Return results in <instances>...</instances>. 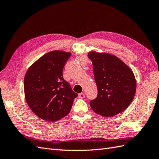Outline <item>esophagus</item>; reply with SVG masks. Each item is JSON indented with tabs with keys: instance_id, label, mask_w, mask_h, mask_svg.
<instances>
[{
	"instance_id": "obj_1",
	"label": "esophagus",
	"mask_w": 159,
	"mask_h": 159,
	"mask_svg": "<svg viewBox=\"0 0 159 159\" xmlns=\"http://www.w3.org/2000/svg\"><path fill=\"white\" fill-rule=\"evenodd\" d=\"M78 98L79 99H83L84 98V94L83 93H79V95H78Z\"/></svg>"
}]
</instances>
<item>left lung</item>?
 <instances>
[{"label":"left lung","instance_id":"1","mask_svg":"<svg viewBox=\"0 0 159 159\" xmlns=\"http://www.w3.org/2000/svg\"><path fill=\"white\" fill-rule=\"evenodd\" d=\"M88 56L93 66L98 97L90 102L92 110L110 117L126 109L134 98L136 80L132 70L116 55L91 51Z\"/></svg>","mask_w":159,"mask_h":159}]
</instances>
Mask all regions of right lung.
<instances>
[{"instance_id":"1","label":"right lung","mask_w":159,"mask_h":159,"mask_svg":"<svg viewBox=\"0 0 159 159\" xmlns=\"http://www.w3.org/2000/svg\"><path fill=\"white\" fill-rule=\"evenodd\" d=\"M70 52L54 50L30 66L24 77V94L30 108L47 121H57L70 112L74 92L63 78V68Z\"/></svg>"}]
</instances>
